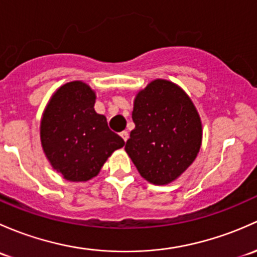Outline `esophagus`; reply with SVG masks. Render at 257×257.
<instances>
[{
  "mask_svg": "<svg viewBox=\"0 0 257 257\" xmlns=\"http://www.w3.org/2000/svg\"><path fill=\"white\" fill-rule=\"evenodd\" d=\"M120 136L121 137H122V140H123V141H127V140H128V132L127 131H122V132H121V134H120Z\"/></svg>",
  "mask_w": 257,
  "mask_h": 257,
  "instance_id": "esophagus-1",
  "label": "esophagus"
}]
</instances>
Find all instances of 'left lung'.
<instances>
[{
    "instance_id": "8db88e82",
    "label": "left lung",
    "mask_w": 257,
    "mask_h": 257,
    "mask_svg": "<svg viewBox=\"0 0 257 257\" xmlns=\"http://www.w3.org/2000/svg\"><path fill=\"white\" fill-rule=\"evenodd\" d=\"M125 150L148 182L171 183L193 163L202 144V122L188 95L167 80L152 81L137 94Z\"/></svg>"
}]
</instances>
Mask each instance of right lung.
<instances>
[{
	"mask_svg": "<svg viewBox=\"0 0 257 257\" xmlns=\"http://www.w3.org/2000/svg\"><path fill=\"white\" fill-rule=\"evenodd\" d=\"M95 92L81 81L57 90L41 123L42 146L50 165L67 181L85 182L96 176L111 153L125 141L94 110Z\"/></svg>",
	"mask_w": 257,
	"mask_h": 257,
	"instance_id": "obj_1",
	"label": "right lung"
}]
</instances>
